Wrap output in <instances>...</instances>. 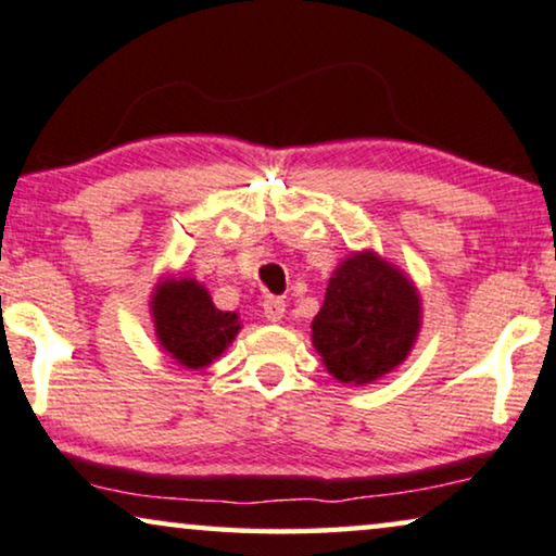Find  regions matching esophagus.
<instances>
[{"label": "esophagus", "mask_w": 556, "mask_h": 556, "mask_svg": "<svg viewBox=\"0 0 556 556\" xmlns=\"http://www.w3.org/2000/svg\"><path fill=\"white\" fill-rule=\"evenodd\" d=\"M285 312H287V302L279 300V296H269L267 302H264V317H267V321H281L285 319Z\"/></svg>", "instance_id": "34e87169"}]
</instances>
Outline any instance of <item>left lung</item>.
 I'll list each match as a JSON object with an SVG mask.
<instances>
[{"label":"left lung","mask_w":556,"mask_h":556,"mask_svg":"<svg viewBox=\"0 0 556 556\" xmlns=\"http://www.w3.org/2000/svg\"><path fill=\"white\" fill-rule=\"evenodd\" d=\"M421 329L412 277L371 250L352 252L331 271L312 319V344L337 382L364 387L409 357Z\"/></svg>","instance_id":"left-lung-1"}]
</instances>
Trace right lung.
<instances>
[{"label":"right lung","mask_w":556,"mask_h":556,"mask_svg":"<svg viewBox=\"0 0 556 556\" xmlns=\"http://www.w3.org/2000/svg\"><path fill=\"white\" fill-rule=\"evenodd\" d=\"M149 314L156 344L185 369H204L227 352L242 329L237 312L214 306L210 289L194 277L169 275L156 281Z\"/></svg>","instance_id":"add662e5"}]
</instances>
